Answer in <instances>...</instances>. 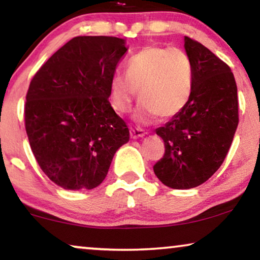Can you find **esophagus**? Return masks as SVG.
Here are the masks:
<instances>
[{"mask_svg":"<svg viewBox=\"0 0 260 260\" xmlns=\"http://www.w3.org/2000/svg\"><path fill=\"white\" fill-rule=\"evenodd\" d=\"M146 135V132L141 128H131V138L132 139H139Z\"/></svg>","mask_w":260,"mask_h":260,"instance_id":"1","label":"esophagus"}]
</instances>
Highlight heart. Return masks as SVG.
I'll use <instances>...</instances> for the list:
<instances>
[{
  "label": "heart",
  "mask_w": 260,
  "mask_h": 260,
  "mask_svg": "<svg viewBox=\"0 0 260 260\" xmlns=\"http://www.w3.org/2000/svg\"><path fill=\"white\" fill-rule=\"evenodd\" d=\"M135 118L151 121L159 114L171 118L188 104L193 92V64L180 48L147 46L126 63V76L115 74L109 82L113 108L120 114L128 112L137 96Z\"/></svg>",
  "instance_id": "b5f03b06"
}]
</instances>
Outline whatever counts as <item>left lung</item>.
Here are the masks:
<instances>
[{
    "label": "left lung",
    "instance_id": "8db88e82",
    "mask_svg": "<svg viewBox=\"0 0 260 260\" xmlns=\"http://www.w3.org/2000/svg\"><path fill=\"white\" fill-rule=\"evenodd\" d=\"M184 47L193 64V92L185 108L155 129L165 154L153 166L159 180L174 189L197 187L218 171L239 121L231 68L187 36Z\"/></svg>",
    "mask_w": 260,
    "mask_h": 260
}]
</instances>
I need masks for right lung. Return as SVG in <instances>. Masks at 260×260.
I'll return each instance as SVG.
<instances>
[{"label":"right lung","mask_w":260,"mask_h":260,"mask_svg":"<svg viewBox=\"0 0 260 260\" xmlns=\"http://www.w3.org/2000/svg\"><path fill=\"white\" fill-rule=\"evenodd\" d=\"M126 40L76 36L32 78L24 121L36 161L64 189H92L105 180L115 152L129 140L108 101L109 82Z\"/></svg>","instance_id":"add662e5"}]
</instances>
